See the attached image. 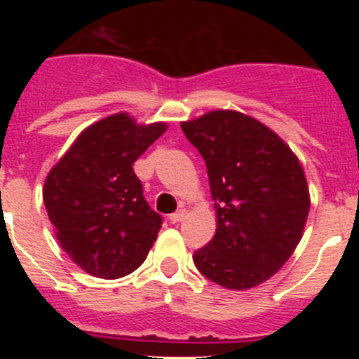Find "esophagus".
Masks as SVG:
<instances>
[{
    "instance_id": "obj_1",
    "label": "esophagus",
    "mask_w": 359,
    "mask_h": 359,
    "mask_svg": "<svg viewBox=\"0 0 359 359\" xmlns=\"http://www.w3.org/2000/svg\"><path fill=\"white\" fill-rule=\"evenodd\" d=\"M185 215H187V210H177V212H174V214L169 215V221H170V223H172V224L182 223L183 219H185Z\"/></svg>"
}]
</instances>
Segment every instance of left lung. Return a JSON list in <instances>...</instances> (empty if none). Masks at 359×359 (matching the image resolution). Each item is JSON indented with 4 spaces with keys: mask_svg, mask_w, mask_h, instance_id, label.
Returning a JSON list of instances; mask_svg holds the SVG:
<instances>
[{
    "mask_svg": "<svg viewBox=\"0 0 359 359\" xmlns=\"http://www.w3.org/2000/svg\"><path fill=\"white\" fill-rule=\"evenodd\" d=\"M182 129L207 163L217 230L196 250V268L228 290L273 277L302 237L309 190L293 151L264 123L210 111Z\"/></svg>",
    "mask_w": 359,
    "mask_h": 359,
    "instance_id": "left-lung-1",
    "label": "left lung"
}]
</instances>
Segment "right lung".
<instances>
[{"mask_svg": "<svg viewBox=\"0 0 359 359\" xmlns=\"http://www.w3.org/2000/svg\"><path fill=\"white\" fill-rule=\"evenodd\" d=\"M167 131L116 113L79 135L44 182V207L62 250L93 277L118 278L145 261L160 214L144 198L133 163Z\"/></svg>", "mask_w": 359, "mask_h": 359, "instance_id": "add662e5", "label": "right lung"}]
</instances>
